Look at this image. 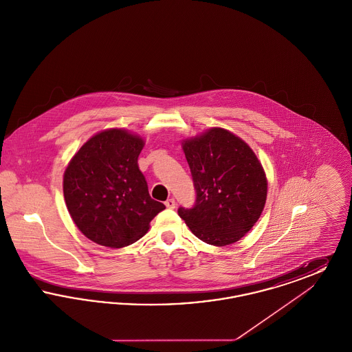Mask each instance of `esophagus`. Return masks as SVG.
I'll return each mask as SVG.
<instances>
[{
    "label": "esophagus",
    "instance_id": "obj_1",
    "mask_svg": "<svg viewBox=\"0 0 352 352\" xmlns=\"http://www.w3.org/2000/svg\"><path fill=\"white\" fill-rule=\"evenodd\" d=\"M165 206H166L168 208H175L177 203H175V201H174L173 198H170V199H168V201H165Z\"/></svg>",
    "mask_w": 352,
    "mask_h": 352
}]
</instances>
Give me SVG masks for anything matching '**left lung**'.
Segmentation results:
<instances>
[{"label": "left lung", "instance_id": "1", "mask_svg": "<svg viewBox=\"0 0 352 352\" xmlns=\"http://www.w3.org/2000/svg\"><path fill=\"white\" fill-rule=\"evenodd\" d=\"M197 191L191 208H178L201 241L223 247L239 241L260 218L268 182L247 142L223 128L182 142Z\"/></svg>", "mask_w": 352, "mask_h": 352}]
</instances>
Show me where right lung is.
Instances as JSON below:
<instances>
[{
	"label": "right lung",
	"instance_id": "right-lung-1",
	"mask_svg": "<svg viewBox=\"0 0 352 352\" xmlns=\"http://www.w3.org/2000/svg\"><path fill=\"white\" fill-rule=\"evenodd\" d=\"M144 140L125 129L92 135L63 177L68 212L80 232L109 248L133 244L165 204L151 199L137 160Z\"/></svg>",
	"mask_w": 352,
	"mask_h": 352
}]
</instances>
